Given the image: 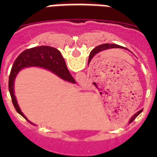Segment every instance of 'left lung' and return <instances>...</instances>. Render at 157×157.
Here are the masks:
<instances>
[{"label": "left lung", "mask_w": 157, "mask_h": 157, "mask_svg": "<svg viewBox=\"0 0 157 157\" xmlns=\"http://www.w3.org/2000/svg\"><path fill=\"white\" fill-rule=\"evenodd\" d=\"M123 48V47L120 46V45H116V44H102V45H98V46H97L96 48H94V49L91 51L90 54V56H89V59H90V60H91V59H93V57L95 56L96 54L99 53L100 52H102V51H105V50H106V49H109V48ZM140 112H141V111H139L138 113H136V114L134 115L132 118H131V120H130V123H131V122H132L133 120H134V119L137 117V116L139 114Z\"/></svg>", "instance_id": "1"}]
</instances>
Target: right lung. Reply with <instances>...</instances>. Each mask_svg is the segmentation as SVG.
<instances>
[{
	"label": "right lung",
	"mask_w": 157,
	"mask_h": 157,
	"mask_svg": "<svg viewBox=\"0 0 157 157\" xmlns=\"http://www.w3.org/2000/svg\"><path fill=\"white\" fill-rule=\"evenodd\" d=\"M44 67L55 73L56 75L60 77L62 79L65 81H68L72 83L75 82L67 67L66 63L62 56L61 52L56 48H52L47 45L34 47V48L26 49L21 54H19V56L16 58L14 62L12 70H11L9 80H8V90H9V93L12 98V104L16 112L21 115L23 118H25L27 121L29 120L19 109L15 94H14V81L18 72L24 67Z\"/></svg>",
	"instance_id": "add662e5"
}]
</instances>
